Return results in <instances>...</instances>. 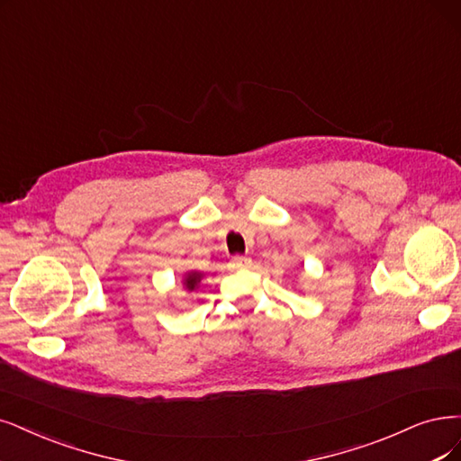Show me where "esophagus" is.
Returning a JSON list of instances; mask_svg holds the SVG:
<instances>
[{"label": "esophagus", "instance_id": "34e87169", "mask_svg": "<svg viewBox=\"0 0 461 461\" xmlns=\"http://www.w3.org/2000/svg\"><path fill=\"white\" fill-rule=\"evenodd\" d=\"M231 264L233 267H250L252 260L249 257H240V254H237V257L231 258Z\"/></svg>", "mask_w": 461, "mask_h": 461}]
</instances>
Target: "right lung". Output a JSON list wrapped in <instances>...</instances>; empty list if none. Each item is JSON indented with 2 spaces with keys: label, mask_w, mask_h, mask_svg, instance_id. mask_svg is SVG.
Returning <instances> with one entry per match:
<instances>
[{
  "label": "right lung",
  "mask_w": 461,
  "mask_h": 461,
  "mask_svg": "<svg viewBox=\"0 0 461 461\" xmlns=\"http://www.w3.org/2000/svg\"><path fill=\"white\" fill-rule=\"evenodd\" d=\"M201 277H203V276H201V274H195V271H194V274H187V277H185V281H184L187 291H195L199 281H201Z\"/></svg>",
  "instance_id": "1"
}]
</instances>
